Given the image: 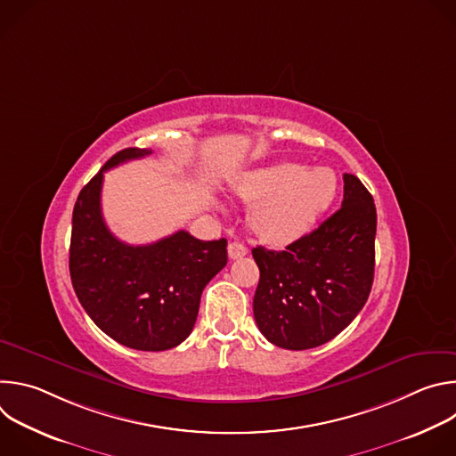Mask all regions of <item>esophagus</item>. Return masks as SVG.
I'll return each instance as SVG.
<instances>
[{"mask_svg": "<svg viewBox=\"0 0 456 456\" xmlns=\"http://www.w3.org/2000/svg\"><path fill=\"white\" fill-rule=\"evenodd\" d=\"M229 257L231 259H238V257H243L247 252H248V248L243 245V243H240V241H232V243H229Z\"/></svg>", "mask_w": 456, "mask_h": 456, "instance_id": "esophagus-1", "label": "esophagus"}]
</instances>
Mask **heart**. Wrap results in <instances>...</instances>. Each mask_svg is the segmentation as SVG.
I'll return each instance as SVG.
<instances>
[{
  "label": "heart",
  "instance_id": "1",
  "mask_svg": "<svg viewBox=\"0 0 456 456\" xmlns=\"http://www.w3.org/2000/svg\"><path fill=\"white\" fill-rule=\"evenodd\" d=\"M250 206V227L264 241L285 247L308 234L336 200L338 176L329 167L306 169L283 160L240 175L231 183Z\"/></svg>",
  "mask_w": 456,
  "mask_h": 456
}]
</instances>
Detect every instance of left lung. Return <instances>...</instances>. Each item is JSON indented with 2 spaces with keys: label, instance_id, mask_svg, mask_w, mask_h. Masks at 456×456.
Masks as SVG:
<instances>
[{
  "label": "left lung",
  "instance_id": "8db88e82",
  "mask_svg": "<svg viewBox=\"0 0 456 456\" xmlns=\"http://www.w3.org/2000/svg\"><path fill=\"white\" fill-rule=\"evenodd\" d=\"M341 209L285 250L252 248L259 269L254 319L267 341L287 350L321 346L364 306L375 269L377 211L355 175H343Z\"/></svg>",
  "mask_w": 456,
  "mask_h": 456
}]
</instances>
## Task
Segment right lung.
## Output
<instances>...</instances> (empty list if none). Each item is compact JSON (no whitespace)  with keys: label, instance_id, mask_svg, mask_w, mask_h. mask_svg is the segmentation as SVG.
<instances>
[{"label":"right lung","instance_id":"right-lung-1","mask_svg":"<svg viewBox=\"0 0 456 456\" xmlns=\"http://www.w3.org/2000/svg\"><path fill=\"white\" fill-rule=\"evenodd\" d=\"M151 155L126 148L81 189L70 241V278L97 327L117 343L142 352L178 346L194 327L206 285L227 265V240L204 241L178 231L150 245H127L104 224V171Z\"/></svg>","mask_w":456,"mask_h":456}]
</instances>
